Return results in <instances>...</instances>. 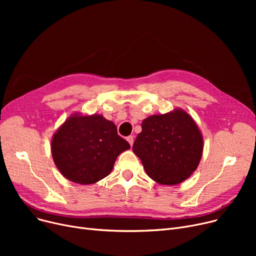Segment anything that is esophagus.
I'll list each match as a JSON object with an SVG mask.
<instances>
[{
  "label": "esophagus",
  "mask_w": 256,
  "mask_h": 256,
  "mask_svg": "<svg viewBox=\"0 0 256 256\" xmlns=\"http://www.w3.org/2000/svg\"><path fill=\"white\" fill-rule=\"evenodd\" d=\"M126 140H128V142L130 144V146H132V143H134V136H128V137L126 138Z\"/></svg>",
  "instance_id": "34e87169"
}]
</instances>
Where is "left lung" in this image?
Segmentation results:
<instances>
[{
  "label": "left lung",
  "mask_w": 256,
  "mask_h": 256,
  "mask_svg": "<svg viewBox=\"0 0 256 256\" xmlns=\"http://www.w3.org/2000/svg\"><path fill=\"white\" fill-rule=\"evenodd\" d=\"M204 140L192 117L182 110L143 120L132 150L146 173L162 184H176L196 170Z\"/></svg>",
  "instance_id": "left-lung-1"
}]
</instances>
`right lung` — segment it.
<instances>
[{
    "instance_id": "1",
    "label": "right lung",
    "mask_w": 256,
    "mask_h": 256,
    "mask_svg": "<svg viewBox=\"0 0 256 256\" xmlns=\"http://www.w3.org/2000/svg\"><path fill=\"white\" fill-rule=\"evenodd\" d=\"M130 147L112 121L102 115H74L54 136L52 154L67 180L89 184L109 176L119 154Z\"/></svg>"
}]
</instances>
